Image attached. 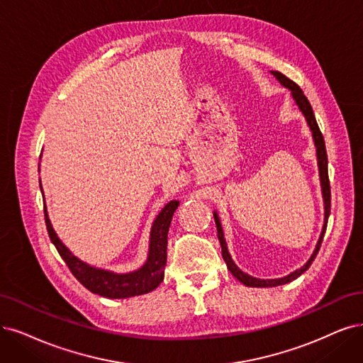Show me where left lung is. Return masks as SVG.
Segmentation results:
<instances>
[{
  "mask_svg": "<svg viewBox=\"0 0 363 363\" xmlns=\"http://www.w3.org/2000/svg\"><path fill=\"white\" fill-rule=\"evenodd\" d=\"M278 82L283 85L284 88H287L291 92V97L294 100V103L298 104L299 111L302 112V115L306 119V124L310 127L311 133H313V140H314V146H315V154H317V164H318V177H320V185H321V196H323V205H325V221H323V229H321L320 238L317 240V245L311 254V257L308 259V262L301 266L299 269L290 272L289 275L283 277V278H272V279H262V278H256V277H251L245 272H242L236 266V263L233 262L232 256L229 250H227V244H225V239H224V232H223V227H221V221L218 213L213 211V218H216V224H217V232H218V239H220V244H221V252H223V259L227 264V269L232 272V275L239 279L240 283L245 284L247 287H277V286H283L290 283V281L296 279L298 277H301L308 267L311 266V263L314 262L317 252L320 250L321 245V240H323L325 232H326V227H328V218H329V213H330V185H329V177H328V154H326V146H325V139H323V134H321L318 124L315 121L314 112H313V107L308 101V99L303 96L302 89L290 80L289 77H286L283 73L279 72H271Z\"/></svg>",
  "mask_w": 363,
  "mask_h": 363,
  "instance_id": "1",
  "label": "left lung"
}]
</instances>
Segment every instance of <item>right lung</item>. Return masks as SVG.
I'll return each instance as SVG.
<instances>
[{
  "mask_svg": "<svg viewBox=\"0 0 363 363\" xmlns=\"http://www.w3.org/2000/svg\"><path fill=\"white\" fill-rule=\"evenodd\" d=\"M40 190L43 193L42 182H40ZM178 206V200H170V202L166 203L164 208L160 211L151 227L150 250H147L146 262L139 267V269L125 274H118L113 271L101 269V267H94L77 259L74 254L62 244V240L58 238L57 232L53 230L52 223L48 216L46 203L45 220L52 244L57 247L60 256L62 257L65 264L69 266V269L80 284L85 286L89 291L100 294L103 298L125 299L155 290L161 281L164 279V266L167 262V233L172 217Z\"/></svg>",
  "mask_w": 363,
  "mask_h": 363,
  "instance_id": "1",
  "label": "right lung"
}]
</instances>
